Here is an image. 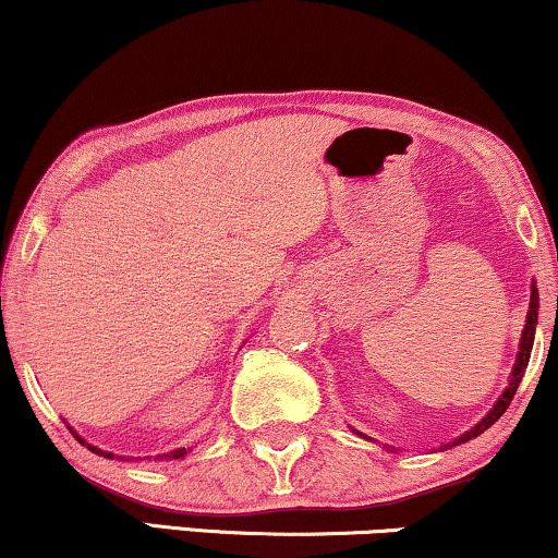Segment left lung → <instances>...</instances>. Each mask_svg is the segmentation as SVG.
Here are the masks:
<instances>
[{
  "label": "left lung",
  "instance_id": "1",
  "mask_svg": "<svg viewBox=\"0 0 558 558\" xmlns=\"http://www.w3.org/2000/svg\"><path fill=\"white\" fill-rule=\"evenodd\" d=\"M536 323H538V289H536V284H531L529 315H525V327H523V335H521V345H518V357H515L513 373H510V378H508V388H506V391H502L498 403H495V407L483 416V422H477L470 432H464L462 437H457L454 441H449V445H445L441 449L464 445V441L480 437V434H483L485 429H490V426L498 422L502 414H506V409L510 407V401H513L518 386H521L523 373H525V368H529V357H531V348H533V335H536ZM357 434H361V432H357ZM363 439H368V437H363Z\"/></svg>",
  "mask_w": 558,
  "mask_h": 558
}]
</instances>
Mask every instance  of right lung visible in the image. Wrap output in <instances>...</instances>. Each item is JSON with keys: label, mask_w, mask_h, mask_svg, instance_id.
I'll return each instance as SVG.
<instances>
[{"label": "right lung", "mask_w": 558, "mask_h": 558, "mask_svg": "<svg viewBox=\"0 0 558 558\" xmlns=\"http://www.w3.org/2000/svg\"><path fill=\"white\" fill-rule=\"evenodd\" d=\"M68 429L73 432V426H68ZM73 437L78 439L81 445H86V447L90 449V452H96V454H101V457H109V460H113V454H111V452H104V449H98V447H94V445H88V441L83 439V437H78V434H75V432H73ZM185 454H187V452H185V447H182V449H174V452H170V454H162V457H167V460H180V457H185ZM157 460H159V457H157Z\"/></svg>", "instance_id": "add662e5"}]
</instances>
